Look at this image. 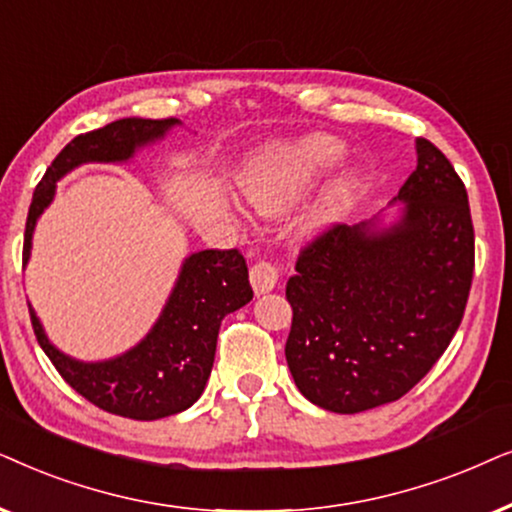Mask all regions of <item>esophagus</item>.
Instances as JSON below:
<instances>
[{"instance_id": "34e87169", "label": "esophagus", "mask_w": 512, "mask_h": 512, "mask_svg": "<svg viewBox=\"0 0 512 512\" xmlns=\"http://www.w3.org/2000/svg\"><path fill=\"white\" fill-rule=\"evenodd\" d=\"M278 283V271L271 267L269 262H257L255 267L250 269V285L255 290V295H267L276 288Z\"/></svg>"}]
</instances>
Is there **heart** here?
Segmentation results:
<instances>
[{
  "instance_id": "heart-1",
  "label": "heart",
  "mask_w": 512,
  "mask_h": 512,
  "mask_svg": "<svg viewBox=\"0 0 512 512\" xmlns=\"http://www.w3.org/2000/svg\"><path fill=\"white\" fill-rule=\"evenodd\" d=\"M346 152L344 142L332 135L313 133L292 142H278L255 154L238 175V192L255 215L281 217L304 199L325 170ZM358 170H342L320 189L304 220V231H320L342 220L356 196Z\"/></svg>"
}]
</instances>
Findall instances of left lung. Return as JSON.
I'll return each instance as SVG.
<instances>
[{
    "instance_id": "obj_1",
    "label": "left lung",
    "mask_w": 512,
    "mask_h": 512,
    "mask_svg": "<svg viewBox=\"0 0 512 512\" xmlns=\"http://www.w3.org/2000/svg\"><path fill=\"white\" fill-rule=\"evenodd\" d=\"M393 213L339 224L297 260L285 360L299 393L337 414L403 398L459 330L475 264L468 194L424 138Z\"/></svg>"
}]
</instances>
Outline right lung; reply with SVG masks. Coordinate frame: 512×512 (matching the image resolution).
<instances>
[{
    "label": "right lung",
    "mask_w": 512,
    "mask_h": 512,
    "mask_svg": "<svg viewBox=\"0 0 512 512\" xmlns=\"http://www.w3.org/2000/svg\"><path fill=\"white\" fill-rule=\"evenodd\" d=\"M180 126L177 119H117L98 131L77 135L60 152L34 189L25 224L23 267L32 257L39 217L56 199L67 173L86 163H131L142 149L159 145ZM252 299L248 267L238 250H201L185 257L159 318L138 344L102 360L67 356L46 335L30 306L37 342L67 384L100 410L135 421H154L185 412L201 398L213 370L217 332L227 313Z\"/></svg>",
    "instance_id": "add662e5"
}]
</instances>
